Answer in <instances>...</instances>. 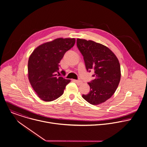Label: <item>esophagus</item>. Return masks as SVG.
<instances>
[{
	"instance_id": "1",
	"label": "esophagus",
	"mask_w": 147,
	"mask_h": 147,
	"mask_svg": "<svg viewBox=\"0 0 147 147\" xmlns=\"http://www.w3.org/2000/svg\"><path fill=\"white\" fill-rule=\"evenodd\" d=\"M75 82L78 84V85H80L82 84V82L81 80H74Z\"/></svg>"
}]
</instances>
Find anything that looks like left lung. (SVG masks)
<instances>
[{
	"label": "left lung",
	"instance_id": "1",
	"mask_svg": "<svg viewBox=\"0 0 147 147\" xmlns=\"http://www.w3.org/2000/svg\"><path fill=\"white\" fill-rule=\"evenodd\" d=\"M77 47L84 60L87 71H94V80L88 82L90 91L82 97L92 105H98L111 98L121 78L120 65L116 55L106 46L92 40L78 39Z\"/></svg>",
	"mask_w": 147,
	"mask_h": 147
}]
</instances>
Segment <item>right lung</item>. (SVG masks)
<instances>
[{
	"label": "right lung",
	"mask_w": 147,
	"mask_h": 147,
	"mask_svg": "<svg viewBox=\"0 0 147 147\" xmlns=\"http://www.w3.org/2000/svg\"><path fill=\"white\" fill-rule=\"evenodd\" d=\"M75 38H58L35 49L28 63V79L39 98L51 101L61 96L70 80L59 76L60 60L74 47ZM63 71H61L63 72Z\"/></svg>",
	"instance_id": "right-lung-1"
}]
</instances>
